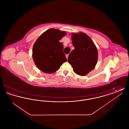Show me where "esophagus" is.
<instances>
[{"mask_svg":"<svg viewBox=\"0 0 129 129\" xmlns=\"http://www.w3.org/2000/svg\"><path fill=\"white\" fill-rule=\"evenodd\" d=\"M68 56H69V54H68V55H66V58H67V59L68 58Z\"/></svg>","mask_w":129,"mask_h":129,"instance_id":"34e87169","label":"esophagus"}]
</instances>
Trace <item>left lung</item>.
I'll return each instance as SVG.
<instances>
[{
	"label": "left lung",
	"mask_w": 129,
	"mask_h": 129,
	"mask_svg": "<svg viewBox=\"0 0 129 129\" xmlns=\"http://www.w3.org/2000/svg\"><path fill=\"white\" fill-rule=\"evenodd\" d=\"M74 47L68 56L75 74L85 76L95 67L98 60V50L91 39L83 32L72 34Z\"/></svg>",
	"instance_id": "1"
}]
</instances>
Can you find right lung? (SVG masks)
Instances as JSON below:
<instances>
[{
	"instance_id": "right-lung-1",
	"label": "right lung",
	"mask_w": 129,
	"mask_h": 129,
	"mask_svg": "<svg viewBox=\"0 0 129 129\" xmlns=\"http://www.w3.org/2000/svg\"><path fill=\"white\" fill-rule=\"evenodd\" d=\"M66 34L65 31L50 28L43 32L34 44L33 59L37 68L43 73H55L67 61L63 44L59 41Z\"/></svg>"
}]
</instances>
